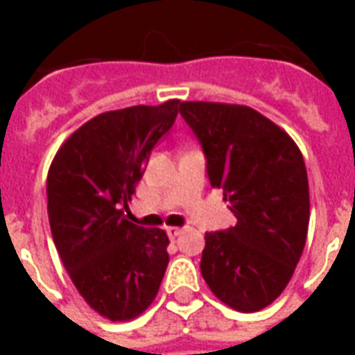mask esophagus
Segmentation results:
<instances>
[{"label":"esophagus","mask_w":355,"mask_h":355,"mask_svg":"<svg viewBox=\"0 0 355 355\" xmlns=\"http://www.w3.org/2000/svg\"><path fill=\"white\" fill-rule=\"evenodd\" d=\"M182 232H184V228H178V226H169V228H167V234H169L171 239L178 238V236H180Z\"/></svg>","instance_id":"34e87169"}]
</instances>
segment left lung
Returning <instances> with one entry per match:
<instances>
[{
  "label": "left lung",
  "instance_id": "obj_1",
  "mask_svg": "<svg viewBox=\"0 0 355 355\" xmlns=\"http://www.w3.org/2000/svg\"><path fill=\"white\" fill-rule=\"evenodd\" d=\"M238 223L205 234L201 275L218 300L259 312L279 297L304 249L310 223L308 175L300 150L257 110L223 102H180Z\"/></svg>",
  "mask_w": 355,
  "mask_h": 355
}]
</instances>
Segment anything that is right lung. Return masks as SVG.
<instances>
[{
    "instance_id": "obj_1",
    "label": "right lung",
    "mask_w": 355,
    "mask_h": 355,
    "mask_svg": "<svg viewBox=\"0 0 355 355\" xmlns=\"http://www.w3.org/2000/svg\"><path fill=\"white\" fill-rule=\"evenodd\" d=\"M180 101L98 114L58 148L47 175L51 234L70 279L94 312L137 318L169 264L162 228L131 223L129 201Z\"/></svg>"
}]
</instances>
